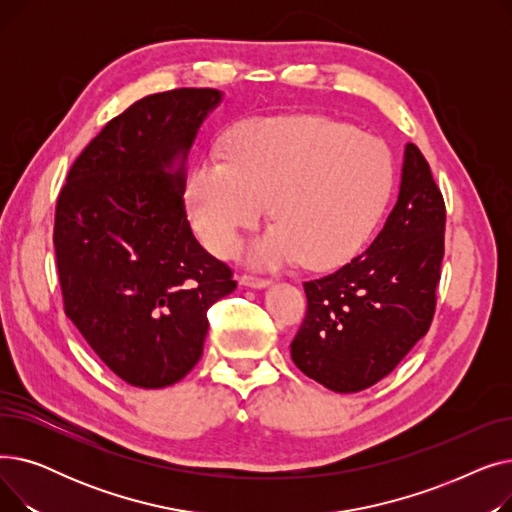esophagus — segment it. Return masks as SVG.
I'll list each match as a JSON object with an SVG mask.
<instances>
[{
	"instance_id": "esophagus-1",
	"label": "esophagus",
	"mask_w": 512,
	"mask_h": 512,
	"mask_svg": "<svg viewBox=\"0 0 512 512\" xmlns=\"http://www.w3.org/2000/svg\"><path fill=\"white\" fill-rule=\"evenodd\" d=\"M240 284L249 286V288H265V286H270V280L253 276V274H245V276H240Z\"/></svg>"
}]
</instances>
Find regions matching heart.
Returning <instances> with one entry per match:
<instances>
[{
	"mask_svg": "<svg viewBox=\"0 0 512 512\" xmlns=\"http://www.w3.org/2000/svg\"><path fill=\"white\" fill-rule=\"evenodd\" d=\"M392 188V155L378 139L319 116L265 118L232 134L226 159L201 161L188 182V211L207 249L230 257L270 203L276 224L253 242L251 261L303 257L328 270L363 249Z\"/></svg>",
	"mask_w": 512,
	"mask_h": 512,
	"instance_id": "heart-1",
	"label": "heart"
}]
</instances>
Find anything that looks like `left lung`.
<instances>
[{
  "instance_id": "obj_1",
  "label": "left lung",
  "mask_w": 512,
  "mask_h": 512,
  "mask_svg": "<svg viewBox=\"0 0 512 512\" xmlns=\"http://www.w3.org/2000/svg\"><path fill=\"white\" fill-rule=\"evenodd\" d=\"M446 207L417 145L407 143L400 193L371 247L305 282L307 313L290 357L334 392H359L405 359L436 311Z\"/></svg>"
}]
</instances>
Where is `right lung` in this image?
<instances>
[{
  "instance_id": "add662e5",
  "label": "right lung",
  "mask_w": 512,
  "mask_h": 512,
  "mask_svg": "<svg viewBox=\"0 0 512 512\" xmlns=\"http://www.w3.org/2000/svg\"><path fill=\"white\" fill-rule=\"evenodd\" d=\"M215 89L132 103L72 164L53 247L64 311L95 355L137 388L182 380L203 355L207 309L236 288L186 220V157Z\"/></svg>"
}]
</instances>
